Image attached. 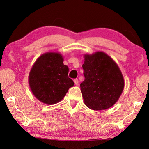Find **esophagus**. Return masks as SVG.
Instances as JSON below:
<instances>
[{"mask_svg":"<svg viewBox=\"0 0 149 149\" xmlns=\"http://www.w3.org/2000/svg\"><path fill=\"white\" fill-rule=\"evenodd\" d=\"M74 83H75V85H78L79 81H78V79H75L74 80Z\"/></svg>","mask_w":149,"mask_h":149,"instance_id":"1","label":"esophagus"}]
</instances>
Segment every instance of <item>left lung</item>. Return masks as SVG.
<instances>
[{"instance_id": "1", "label": "left lung", "mask_w": 149, "mask_h": 149, "mask_svg": "<svg viewBox=\"0 0 149 149\" xmlns=\"http://www.w3.org/2000/svg\"><path fill=\"white\" fill-rule=\"evenodd\" d=\"M84 81L80 84L84 102L93 110H104L115 104L124 88L118 65L104 52L84 54Z\"/></svg>"}]
</instances>
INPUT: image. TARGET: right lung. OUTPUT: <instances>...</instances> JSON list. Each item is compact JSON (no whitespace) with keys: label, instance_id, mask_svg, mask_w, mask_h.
Here are the masks:
<instances>
[{"label":"right lung","instance_id":"add662e5","mask_svg":"<svg viewBox=\"0 0 149 149\" xmlns=\"http://www.w3.org/2000/svg\"><path fill=\"white\" fill-rule=\"evenodd\" d=\"M59 52L43 54L31 69L29 84L36 99L45 104L60 102L74 83L68 77V67Z\"/></svg>","mask_w":149,"mask_h":149}]
</instances>
